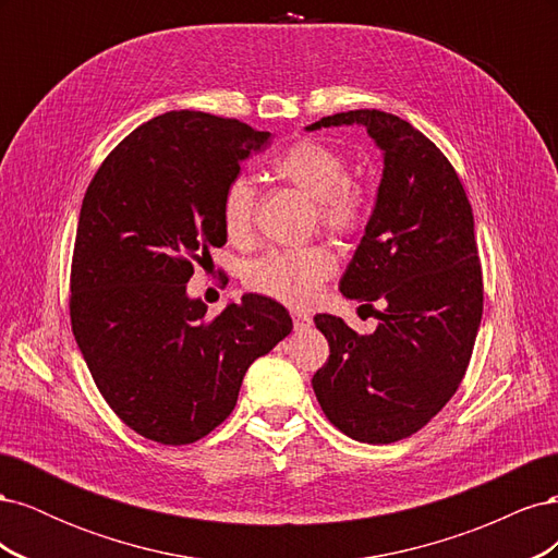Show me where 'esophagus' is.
Returning <instances> with one entry per match:
<instances>
[{
  "label": "esophagus",
  "mask_w": 558,
  "mask_h": 558,
  "mask_svg": "<svg viewBox=\"0 0 558 558\" xmlns=\"http://www.w3.org/2000/svg\"><path fill=\"white\" fill-rule=\"evenodd\" d=\"M293 324H295V330L310 328L312 326V316L305 314V312H293Z\"/></svg>",
  "instance_id": "esophagus-1"
}]
</instances>
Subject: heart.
Returning a JSON list of instances; mask_svg holds the SVG:
<instances>
[{
  "instance_id": "obj_1",
  "label": "heart",
  "mask_w": 558,
  "mask_h": 558,
  "mask_svg": "<svg viewBox=\"0 0 558 558\" xmlns=\"http://www.w3.org/2000/svg\"><path fill=\"white\" fill-rule=\"evenodd\" d=\"M279 181L314 202L316 221L332 234H353L365 218V191L347 177V162L335 148L302 140L275 160ZM258 191L251 179L234 177L223 191L221 223L230 240H246L256 216ZM335 272V256L320 244L298 248H272L244 267V283L251 291L291 307H305L316 298L320 283Z\"/></svg>"
}]
</instances>
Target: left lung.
I'll list each match as a JSON object with an SVG mask.
<instances>
[{
  "label": "left lung",
  "mask_w": 558,
  "mask_h": 558,
  "mask_svg": "<svg viewBox=\"0 0 558 558\" xmlns=\"http://www.w3.org/2000/svg\"><path fill=\"white\" fill-rule=\"evenodd\" d=\"M342 125L365 128L384 170L340 291L386 310L373 335L314 316L330 359L312 386L330 424L388 445L424 428L465 375L484 298L475 221L459 174L426 134L377 109L320 118L307 132Z\"/></svg>",
  "instance_id": "obj_1"
}]
</instances>
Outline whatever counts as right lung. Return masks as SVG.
<instances>
[{
	"mask_svg": "<svg viewBox=\"0 0 558 558\" xmlns=\"http://www.w3.org/2000/svg\"><path fill=\"white\" fill-rule=\"evenodd\" d=\"M267 142L234 118L162 113L111 150L83 197L72 330L109 408L154 442L191 445L223 424L251 363L293 330L265 295L207 318L185 291L193 260L226 244V185Z\"/></svg>",
	"mask_w": 558,
	"mask_h": 558,
	"instance_id": "obj_1",
	"label": "right lung"
}]
</instances>
